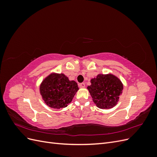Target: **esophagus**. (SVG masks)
<instances>
[{"mask_svg": "<svg viewBox=\"0 0 157 157\" xmlns=\"http://www.w3.org/2000/svg\"><path fill=\"white\" fill-rule=\"evenodd\" d=\"M79 87L80 88H85V84L84 83H80V84H79Z\"/></svg>", "mask_w": 157, "mask_h": 157, "instance_id": "esophagus-1", "label": "esophagus"}]
</instances>
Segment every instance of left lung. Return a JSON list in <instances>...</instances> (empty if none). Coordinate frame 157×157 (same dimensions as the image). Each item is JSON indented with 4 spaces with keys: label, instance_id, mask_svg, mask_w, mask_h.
I'll use <instances>...</instances> for the list:
<instances>
[{
    "label": "left lung",
    "instance_id": "left-lung-1",
    "mask_svg": "<svg viewBox=\"0 0 157 157\" xmlns=\"http://www.w3.org/2000/svg\"><path fill=\"white\" fill-rule=\"evenodd\" d=\"M90 82L87 88L98 108L109 109L117 105L123 90V84L117 77L111 73L98 74Z\"/></svg>",
    "mask_w": 157,
    "mask_h": 157
}]
</instances>
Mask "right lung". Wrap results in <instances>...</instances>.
Here are the masks:
<instances>
[{"mask_svg": "<svg viewBox=\"0 0 157 157\" xmlns=\"http://www.w3.org/2000/svg\"><path fill=\"white\" fill-rule=\"evenodd\" d=\"M39 89L46 105L59 109L66 107L72 101L79 88L77 82L69 80L63 73H52L42 80Z\"/></svg>", "mask_w": 157, "mask_h": 157, "instance_id": "obj_1", "label": "right lung"}]
</instances>
